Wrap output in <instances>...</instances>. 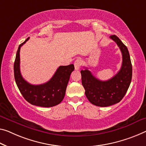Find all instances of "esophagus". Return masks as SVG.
<instances>
[{
	"instance_id": "1",
	"label": "esophagus",
	"mask_w": 146,
	"mask_h": 146,
	"mask_svg": "<svg viewBox=\"0 0 146 146\" xmlns=\"http://www.w3.org/2000/svg\"><path fill=\"white\" fill-rule=\"evenodd\" d=\"M82 60L80 59H78L75 60L74 64V67H75L76 70H79V68H80L81 65H82Z\"/></svg>"
}]
</instances>
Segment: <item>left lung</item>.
<instances>
[{"label":"left lung","instance_id":"obj_1","mask_svg":"<svg viewBox=\"0 0 146 146\" xmlns=\"http://www.w3.org/2000/svg\"><path fill=\"white\" fill-rule=\"evenodd\" d=\"M110 38L117 44L122 53L121 68L107 81L96 78L87 68L81 70L82 83L89 101L95 106L106 107L119 102L126 94L132 80V64L127 46L115 35Z\"/></svg>","mask_w":146,"mask_h":146}]
</instances>
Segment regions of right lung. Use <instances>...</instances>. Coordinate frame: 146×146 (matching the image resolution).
<instances>
[{"label": "right lung", "instance_id": "right-lung-1", "mask_svg": "<svg viewBox=\"0 0 146 146\" xmlns=\"http://www.w3.org/2000/svg\"><path fill=\"white\" fill-rule=\"evenodd\" d=\"M29 39L27 38L19 46L17 51L13 70L14 78L19 91L27 101L41 107H52L63 100L70 76L74 70L73 64L60 66L48 82L40 85H32L23 79L20 72V48Z\"/></svg>", "mask_w": 146, "mask_h": 146}]
</instances>
